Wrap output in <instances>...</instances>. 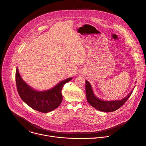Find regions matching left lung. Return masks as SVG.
I'll return each mask as SVG.
<instances>
[{
	"mask_svg": "<svg viewBox=\"0 0 146 146\" xmlns=\"http://www.w3.org/2000/svg\"><path fill=\"white\" fill-rule=\"evenodd\" d=\"M86 93L87 100L89 103L94 108L99 111L104 112H112L119 109L130 98L131 92L121 100L115 101H104L99 99L94 95L91 85L88 81L86 80Z\"/></svg>",
	"mask_w": 146,
	"mask_h": 146,
	"instance_id": "obj_1",
	"label": "left lung"
}]
</instances>
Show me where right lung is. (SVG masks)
Instances as JSON below:
<instances>
[{
	"label": "right lung",
	"instance_id": "1",
	"mask_svg": "<svg viewBox=\"0 0 146 146\" xmlns=\"http://www.w3.org/2000/svg\"><path fill=\"white\" fill-rule=\"evenodd\" d=\"M72 79V77L68 78L49 90L37 92L32 89L22 79L17 68L16 72L17 90L21 98L33 109L44 113L50 112L59 106L63 99V87Z\"/></svg>",
	"mask_w": 146,
	"mask_h": 146
}]
</instances>
